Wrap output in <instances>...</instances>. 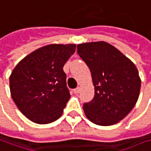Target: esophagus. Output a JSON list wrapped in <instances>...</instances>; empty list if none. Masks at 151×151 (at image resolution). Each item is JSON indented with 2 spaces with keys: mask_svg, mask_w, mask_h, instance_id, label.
<instances>
[{
  "mask_svg": "<svg viewBox=\"0 0 151 151\" xmlns=\"http://www.w3.org/2000/svg\"><path fill=\"white\" fill-rule=\"evenodd\" d=\"M73 92H74V94H78L80 92V88L79 87H77V88L73 89Z\"/></svg>",
  "mask_w": 151,
  "mask_h": 151,
  "instance_id": "obj_1",
  "label": "esophagus"
}]
</instances>
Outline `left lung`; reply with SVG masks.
I'll return each mask as SVG.
<instances>
[{"label": "left lung", "instance_id": "8db88e82", "mask_svg": "<svg viewBox=\"0 0 151 151\" xmlns=\"http://www.w3.org/2000/svg\"><path fill=\"white\" fill-rule=\"evenodd\" d=\"M78 54L91 72L95 86L92 101L83 104L88 120L110 126L134 107L140 91L138 69L128 57L104 41L78 45Z\"/></svg>", "mask_w": 151, "mask_h": 151}]
</instances>
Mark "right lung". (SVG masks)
Wrapping results in <instances>:
<instances>
[{
  "label": "right lung",
  "mask_w": 151,
  "mask_h": 151,
  "mask_svg": "<svg viewBox=\"0 0 151 151\" xmlns=\"http://www.w3.org/2000/svg\"><path fill=\"white\" fill-rule=\"evenodd\" d=\"M76 45H49L30 53L10 76V90L17 108L30 121L47 124L63 112L70 93L63 66Z\"/></svg>",
  "instance_id": "add662e5"
}]
</instances>
